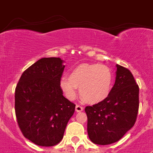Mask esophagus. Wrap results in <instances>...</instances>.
<instances>
[{
	"instance_id": "obj_1",
	"label": "esophagus",
	"mask_w": 153,
	"mask_h": 153,
	"mask_svg": "<svg viewBox=\"0 0 153 153\" xmlns=\"http://www.w3.org/2000/svg\"><path fill=\"white\" fill-rule=\"evenodd\" d=\"M83 110V107L81 106V105H76V106H75V111L76 112H81Z\"/></svg>"
}]
</instances>
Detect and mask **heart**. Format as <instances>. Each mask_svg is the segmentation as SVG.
Here are the masks:
<instances>
[{"label": "heart", "mask_w": 153, "mask_h": 153, "mask_svg": "<svg viewBox=\"0 0 153 153\" xmlns=\"http://www.w3.org/2000/svg\"><path fill=\"white\" fill-rule=\"evenodd\" d=\"M113 82V72L106 65L83 63L70 71L69 79L62 77L59 85L60 91L69 100L75 99L79 88V94L84 100L98 104L109 97Z\"/></svg>", "instance_id": "b5f03b06"}]
</instances>
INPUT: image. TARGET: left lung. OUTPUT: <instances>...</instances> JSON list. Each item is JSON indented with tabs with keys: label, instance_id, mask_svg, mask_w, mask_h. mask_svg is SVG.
Returning a JSON list of instances; mask_svg holds the SVG:
<instances>
[{
	"label": "left lung",
	"instance_id": "8db88e82",
	"mask_svg": "<svg viewBox=\"0 0 153 153\" xmlns=\"http://www.w3.org/2000/svg\"><path fill=\"white\" fill-rule=\"evenodd\" d=\"M115 83L110 94L93 106H86L87 133L94 144L118 141L134 126L139 108V86L129 70L116 65Z\"/></svg>",
	"mask_w": 153,
	"mask_h": 153
}]
</instances>
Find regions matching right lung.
Listing matches in <instances>:
<instances>
[{"label":"right lung","instance_id":"right-lung-1","mask_svg":"<svg viewBox=\"0 0 153 153\" xmlns=\"http://www.w3.org/2000/svg\"><path fill=\"white\" fill-rule=\"evenodd\" d=\"M60 58H42L24 71L15 91L16 117L25 137L50 147L63 137L75 105L62 95L59 80L65 66Z\"/></svg>","mask_w":153,"mask_h":153}]
</instances>
